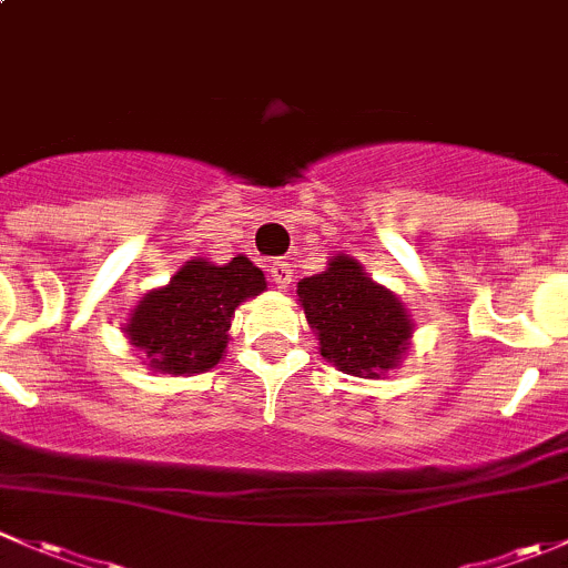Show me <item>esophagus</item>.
I'll list each match as a JSON object with an SVG mask.
<instances>
[{
    "mask_svg": "<svg viewBox=\"0 0 568 568\" xmlns=\"http://www.w3.org/2000/svg\"><path fill=\"white\" fill-rule=\"evenodd\" d=\"M268 277H272V283L277 285V288H288L291 277H294V268H291L288 261H274L272 266H268Z\"/></svg>",
    "mask_w": 568,
    "mask_h": 568,
    "instance_id": "34e87169",
    "label": "esophagus"
}]
</instances>
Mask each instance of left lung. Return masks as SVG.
Returning <instances> with one entry per match:
<instances>
[{
    "instance_id": "obj_1",
    "label": "left lung",
    "mask_w": 568,
    "mask_h": 568,
    "mask_svg": "<svg viewBox=\"0 0 568 568\" xmlns=\"http://www.w3.org/2000/svg\"><path fill=\"white\" fill-rule=\"evenodd\" d=\"M307 324L318 332L321 357L341 371L374 379L409 346L412 321L387 288L365 277L357 261L337 255L326 272L296 288Z\"/></svg>"
}]
</instances>
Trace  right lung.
Returning a JSON list of instances; mask_svg holds the SVG:
<instances>
[{
  "label": "right lung",
  "mask_w": 568,
  "mask_h": 568,
  "mask_svg": "<svg viewBox=\"0 0 568 568\" xmlns=\"http://www.w3.org/2000/svg\"><path fill=\"white\" fill-rule=\"evenodd\" d=\"M263 288L266 277L244 255L225 266L189 261L170 285L142 296L125 332L151 359V368L203 374L225 354L233 311Z\"/></svg>",
  "instance_id": "right-lung-1"
}]
</instances>
